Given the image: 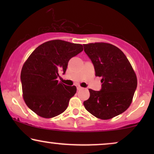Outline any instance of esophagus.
I'll return each mask as SVG.
<instances>
[{
	"label": "esophagus",
	"instance_id": "1",
	"mask_svg": "<svg viewBox=\"0 0 154 154\" xmlns=\"http://www.w3.org/2000/svg\"><path fill=\"white\" fill-rule=\"evenodd\" d=\"M82 88H82V87H81V86H80V85H77V90H81L82 89Z\"/></svg>",
	"mask_w": 154,
	"mask_h": 154
}]
</instances>
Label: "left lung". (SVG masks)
<instances>
[{
	"instance_id": "8db88e82",
	"label": "left lung",
	"mask_w": 154,
	"mask_h": 154,
	"mask_svg": "<svg viewBox=\"0 0 154 154\" xmlns=\"http://www.w3.org/2000/svg\"><path fill=\"white\" fill-rule=\"evenodd\" d=\"M83 46L102 83L100 91L89 89L90 97L83 105L94 116L111 119L131 104L137 85L136 73L123 52L112 44L101 42Z\"/></svg>"
}]
</instances>
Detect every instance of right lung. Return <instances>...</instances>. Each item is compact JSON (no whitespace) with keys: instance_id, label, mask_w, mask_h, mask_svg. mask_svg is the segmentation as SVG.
<instances>
[{"instance_id":"obj_1","label":"right lung","mask_w":154,"mask_h":154,"mask_svg":"<svg viewBox=\"0 0 154 154\" xmlns=\"http://www.w3.org/2000/svg\"><path fill=\"white\" fill-rule=\"evenodd\" d=\"M83 45L62 40L41 44L30 54L21 71L23 98L27 106L39 116L50 119L68 107L76 92L75 85L59 82L69 60L83 51Z\"/></svg>"}]
</instances>
